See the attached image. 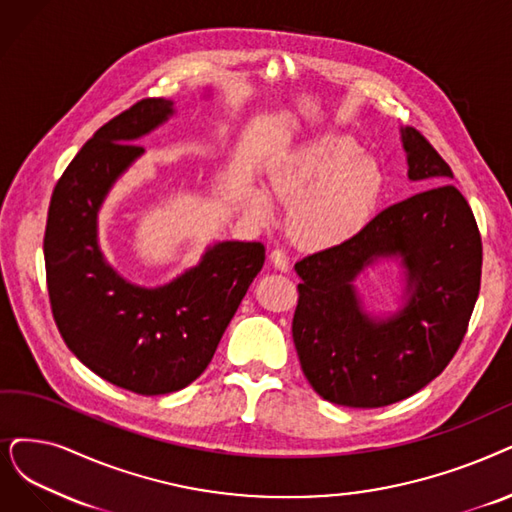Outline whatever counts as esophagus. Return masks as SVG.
<instances>
[{
    "label": "esophagus",
    "mask_w": 512,
    "mask_h": 512,
    "mask_svg": "<svg viewBox=\"0 0 512 512\" xmlns=\"http://www.w3.org/2000/svg\"><path fill=\"white\" fill-rule=\"evenodd\" d=\"M271 262H273L275 269H279V271H283V273L290 271V258H288V254H285V252L279 250V248L271 252Z\"/></svg>",
    "instance_id": "esophagus-1"
}]
</instances>
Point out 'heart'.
Here are the masks:
<instances>
[{
	"instance_id": "1",
	"label": "heart",
	"mask_w": 512,
	"mask_h": 512,
	"mask_svg": "<svg viewBox=\"0 0 512 512\" xmlns=\"http://www.w3.org/2000/svg\"><path fill=\"white\" fill-rule=\"evenodd\" d=\"M271 193L290 210V231L311 250L349 243L374 218L384 193L380 163L363 155L346 134H321L285 153L271 170ZM248 208L258 220L273 216V199L252 189Z\"/></svg>"
}]
</instances>
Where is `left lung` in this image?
Segmentation results:
<instances>
[{"label":"left lung","mask_w":512,"mask_h":512,"mask_svg":"<svg viewBox=\"0 0 512 512\" xmlns=\"http://www.w3.org/2000/svg\"><path fill=\"white\" fill-rule=\"evenodd\" d=\"M407 178L433 189L380 212L349 243L296 262L292 336L306 380L325 401L384 407L412 397L456 355L481 285V235L441 155L401 128ZM380 259L404 269V304L372 316L354 285Z\"/></svg>","instance_id":"1"}]
</instances>
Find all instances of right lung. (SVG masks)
<instances>
[{"label": "right lung", "instance_id": "obj_1", "mask_svg": "<svg viewBox=\"0 0 512 512\" xmlns=\"http://www.w3.org/2000/svg\"><path fill=\"white\" fill-rule=\"evenodd\" d=\"M174 113V100L145 98L102 126L54 187L44 237L60 336L94 374L147 397L180 391L203 374L264 264L258 241H216L195 267L147 288L102 254V203L145 155L134 142Z\"/></svg>", "mask_w": 512, "mask_h": 512}]
</instances>
